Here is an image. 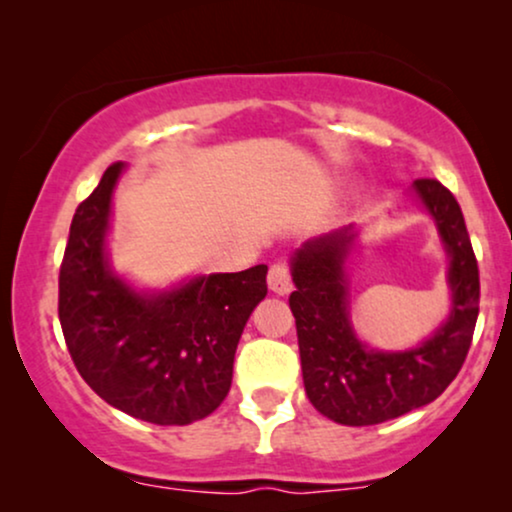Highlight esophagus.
Returning a JSON list of instances; mask_svg holds the SVG:
<instances>
[{"label":"esophagus","instance_id":"1","mask_svg":"<svg viewBox=\"0 0 512 512\" xmlns=\"http://www.w3.org/2000/svg\"><path fill=\"white\" fill-rule=\"evenodd\" d=\"M267 284L269 289L274 293H279V296H286L293 289V281H291V267L286 262H274L272 267H269V274H267Z\"/></svg>","mask_w":512,"mask_h":512}]
</instances>
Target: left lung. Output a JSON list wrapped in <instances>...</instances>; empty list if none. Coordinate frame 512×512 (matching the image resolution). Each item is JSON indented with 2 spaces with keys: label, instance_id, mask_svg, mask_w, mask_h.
<instances>
[{
  "label": "left lung",
  "instance_id": "1",
  "mask_svg": "<svg viewBox=\"0 0 512 512\" xmlns=\"http://www.w3.org/2000/svg\"><path fill=\"white\" fill-rule=\"evenodd\" d=\"M416 195L438 223L450 252L452 313L419 349L383 354L366 349L349 322L344 255L349 228L303 245L293 257L303 385L313 407L344 426H373L433 402L460 373L479 315V267L457 199L433 178L414 180Z\"/></svg>",
  "mask_w": 512,
  "mask_h": 512
}]
</instances>
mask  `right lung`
<instances>
[{"mask_svg": "<svg viewBox=\"0 0 512 512\" xmlns=\"http://www.w3.org/2000/svg\"><path fill=\"white\" fill-rule=\"evenodd\" d=\"M117 161L76 207L60 267V325L88 387L134 419L187 426L226 399L245 322L267 296V264L142 296L105 260Z\"/></svg>", "mask_w": 512, "mask_h": 512, "instance_id": "obj_1", "label": "right lung"}]
</instances>
